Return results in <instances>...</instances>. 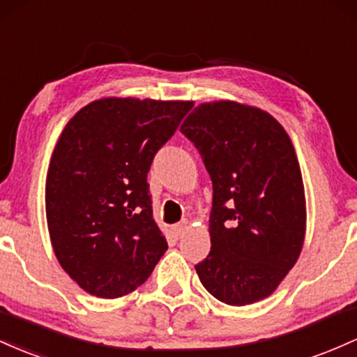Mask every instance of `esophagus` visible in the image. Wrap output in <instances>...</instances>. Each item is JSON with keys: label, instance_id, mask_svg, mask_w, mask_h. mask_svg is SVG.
Wrapping results in <instances>:
<instances>
[{"label": "esophagus", "instance_id": "34e87169", "mask_svg": "<svg viewBox=\"0 0 357 357\" xmlns=\"http://www.w3.org/2000/svg\"><path fill=\"white\" fill-rule=\"evenodd\" d=\"M189 226H190V221H187V219H183L182 222L175 224V227H174L175 234H177V236H182L183 232H185V229H187V227H189Z\"/></svg>", "mask_w": 357, "mask_h": 357}]
</instances>
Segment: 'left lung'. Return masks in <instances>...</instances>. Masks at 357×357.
<instances>
[{
    "label": "left lung",
    "instance_id": "obj_1",
    "mask_svg": "<svg viewBox=\"0 0 357 357\" xmlns=\"http://www.w3.org/2000/svg\"><path fill=\"white\" fill-rule=\"evenodd\" d=\"M180 131L212 180L211 253L195 265L200 283L227 305L270 297L305 241L302 172L285 128L236 101L202 102Z\"/></svg>",
    "mask_w": 357,
    "mask_h": 357
}]
</instances>
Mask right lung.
Instances as JSON below:
<instances>
[{"mask_svg":"<svg viewBox=\"0 0 357 357\" xmlns=\"http://www.w3.org/2000/svg\"><path fill=\"white\" fill-rule=\"evenodd\" d=\"M192 106L102 98L63 128L47 174V226L60 266L87 294H131L165 255L146 175Z\"/></svg>","mask_w":357,"mask_h":357,"instance_id":"right-lung-1","label":"right lung"}]
</instances>
